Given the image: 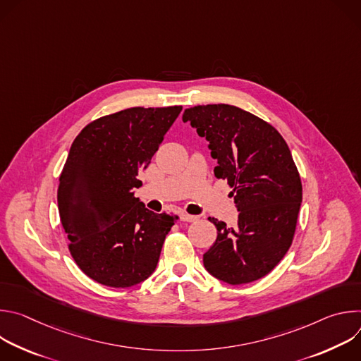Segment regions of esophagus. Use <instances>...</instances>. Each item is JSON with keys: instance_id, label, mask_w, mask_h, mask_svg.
<instances>
[{"instance_id": "34e87169", "label": "esophagus", "mask_w": 361, "mask_h": 361, "mask_svg": "<svg viewBox=\"0 0 361 361\" xmlns=\"http://www.w3.org/2000/svg\"><path fill=\"white\" fill-rule=\"evenodd\" d=\"M197 216H191V214H187V213H181L180 214V220L181 221H187V223H192V221H197Z\"/></svg>"}]
</instances>
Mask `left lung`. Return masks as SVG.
Instances as JSON below:
<instances>
[{
    "instance_id": "8db88e82",
    "label": "left lung",
    "mask_w": 361,
    "mask_h": 361,
    "mask_svg": "<svg viewBox=\"0 0 361 361\" xmlns=\"http://www.w3.org/2000/svg\"><path fill=\"white\" fill-rule=\"evenodd\" d=\"M183 121L210 142L214 174L233 188L240 212L235 227L209 219L217 238L202 255L205 270L233 286L267 276L293 243L302 200L287 142L264 120L228 104L187 109Z\"/></svg>"
}]
</instances>
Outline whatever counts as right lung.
<instances>
[{
  "label": "right lung",
  "instance_id": "obj_1",
  "mask_svg": "<svg viewBox=\"0 0 361 361\" xmlns=\"http://www.w3.org/2000/svg\"><path fill=\"white\" fill-rule=\"evenodd\" d=\"M181 110L133 107L101 117L70 148L57 192L60 219L74 262L102 286L131 287L157 267L178 217L147 210L134 188Z\"/></svg>",
  "mask_w": 361,
  "mask_h": 361
}]
</instances>
